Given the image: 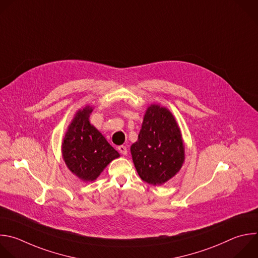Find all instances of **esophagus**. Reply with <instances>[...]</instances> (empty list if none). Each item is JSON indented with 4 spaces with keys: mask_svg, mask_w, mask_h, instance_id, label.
Returning <instances> with one entry per match:
<instances>
[{
    "mask_svg": "<svg viewBox=\"0 0 258 258\" xmlns=\"http://www.w3.org/2000/svg\"><path fill=\"white\" fill-rule=\"evenodd\" d=\"M118 151L122 154V155H126L127 154V149L125 146H119L118 147Z\"/></svg>",
    "mask_w": 258,
    "mask_h": 258,
    "instance_id": "1",
    "label": "esophagus"
}]
</instances>
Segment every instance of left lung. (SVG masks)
I'll return each mask as SVG.
<instances>
[{
	"mask_svg": "<svg viewBox=\"0 0 258 258\" xmlns=\"http://www.w3.org/2000/svg\"><path fill=\"white\" fill-rule=\"evenodd\" d=\"M140 177L149 184L161 185L172 178L184 162L180 128L166 107H148L138 141L131 147Z\"/></svg>",
	"mask_w": 258,
	"mask_h": 258,
	"instance_id": "8db88e82",
	"label": "left lung"
}]
</instances>
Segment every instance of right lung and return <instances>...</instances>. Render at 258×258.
Instances as JSON below:
<instances>
[{
	"instance_id": "add662e5",
	"label": "right lung",
	"mask_w": 258,
	"mask_h": 258,
	"mask_svg": "<svg viewBox=\"0 0 258 258\" xmlns=\"http://www.w3.org/2000/svg\"><path fill=\"white\" fill-rule=\"evenodd\" d=\"M91 106L80 109L64 135L62 158L72 172L83 181L95 180L104 168L119 157L101 133L90 121Z\"/></svg>"
}]
</instances>
